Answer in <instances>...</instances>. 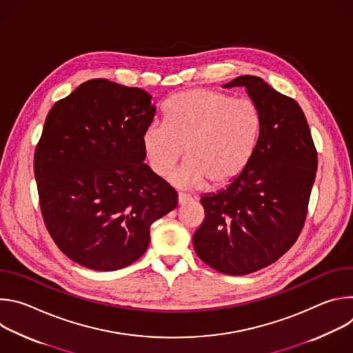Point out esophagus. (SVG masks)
<instances>
[{
    "label": "esophagus",
    "instance_id": "34e87169",
    "mask_svg": "<svg viewBox=\"0 0 353 353\" xmlns=\"http://www.w3.org/2000/svg\"><path fill=\"white\" fill-rule=\"evenodd\" d=\"M192 198L187 194H183V192H179V205H185L188 203H191Z\"/></svg>",
    "mask_w": 353,
    "mask_h": 353
}]
</instances>
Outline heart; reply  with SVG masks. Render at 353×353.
<instances>
[{"mask_svg":"<svg viewBox=\"0 0 353 353\" xmlns=\"http://www.w3.org/2000/svg\"><path fill=\"white\" fill-rule=\"evenodd\" d=\"M165 120L145 128L143 152L152 170L168 177L187 148L188 161L173 181L188 190L208 181L221 187L236 180L253 159L261 132V117L253 102L211 89L170 97Z\"/></svg>","mask_w":353,"mask_h":353,"instance_id":"b5f03b06","label":"heart"}]
</instances>
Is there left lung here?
I'll return each mask as SVG.
<instances>
[{"mask_svg":"<svg viewBox=\"0 0 353 353\" xmlns=\"http://www.w3.org/2000/svg\"><path fill=\"white\" fill-rule=\"evenodd\" d=\"M234 86L245 89L260 113L257 149L236 180L201 196L205 219L192 244L211 268L245 275L275 263L299 237L316 179L317 152L294 99L253 75L223 85Z\"/></svg>","mask_w":353,"mask_h":353,"instance_id":"1","label":"left lung"}]
</instances>
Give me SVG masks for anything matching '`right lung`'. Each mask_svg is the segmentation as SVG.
Returning a JSON list of instances; mask_svg holds the SVG:
<instances>
[{"label":"right lung","instance_id":"right-lung-1","mask_svg":"<svg viewBox=\"0 0 353 353\" xmlns=\"http://www.w3.org/2000/svg\"><path fill=\"white\" fill-rule=\"evenodd\" d=\"M152 96L90 79L48 112L34 152L46 228L82 267L116 271L148 248L150 225L177 207V192L145 161Z\"/></svg>","mask_w":353,"mask_h":353}]
</instances>
